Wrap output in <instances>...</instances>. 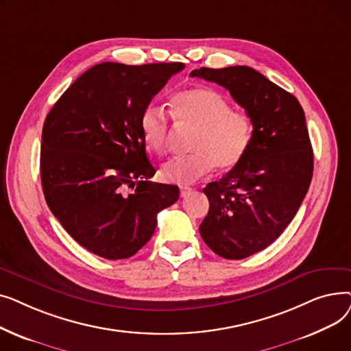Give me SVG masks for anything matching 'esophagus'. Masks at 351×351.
<instances>
[{"label":"esophagus","instance_id":"obj_1","mask_svg":"<svg viewBox=\"0 0 351 351\" xmlns=\"http://www.w3.org/2000/svg\"><path fill=\"white\" fill-rule=\"evenodd\" d=\"M191 192H192V189H191V188H180V197H186V196H189V195H191Z\"/></svg>","mask_w":351,"mask_h":351}]
</instances>
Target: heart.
Here are the masks:
<instances>
[{
    "instance_id": "1",
    "label": "heart",
    "mask_w": 351,
    "mask_h": 351,
    "mask_svg": "<svg viewBox=\"0 0 351 351\" xmlns=\"http://www.w3.org/2000/svg\"><path fill=\"white\" fill-rule=\"evenodd\" d=\"M171 115L180 125L195 129L192 155L166 162L160 176L179 185H191L215 166L228 171L243 159L252 142V121L242 110L230 109L229 101L213 88L195 86L182 90L172 101ZM146 146L158 155L166 154L169 121L163 109L149 105L141 117Z\"/></svg>"
}]
</instances>
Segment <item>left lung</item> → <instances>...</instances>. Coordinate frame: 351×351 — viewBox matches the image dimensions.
I'll return each mask as SVG.
<instances>
[{"label":"left lung","mask_w":351,"mask_h":351,"mask_svg":"<svg viewBox=\"0 0 351 351\" xmlns=\"http://www.w3.org/2000/svg\"><path fill=\"white\" fill-rule=\"evenodd\" d=\"M225 86L249 115L246 155L222 179L208 183V216L199 230L220 257L245 259L266 249L298 213L313 176V149L296 97L250 66L191 72Z\"/></svg>","instance_id":"1"}]
</instances>
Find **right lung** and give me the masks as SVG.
Here are the masks:
<instances>
[{
  "mask_svg": "<svg viewBox=\"0 0 351 351\" xmlns=\"http://www.w3.org/2000/svg\"><path fill=\"white\" fill-rule=\"evenodd\" d=\"M182 62L89 68L45 118L41 183L47 205L72 239L108 261L128 259L152 237L158 213L179 199L151 182L141 117ZM136 186V189L134 186ZM126 187H134L132 194Z\"/></svg>",
  "mask_w": 351,
  "mask_h": 351,
  "instance_id": "1",
  "label": "right lung"
}]
</instances>
